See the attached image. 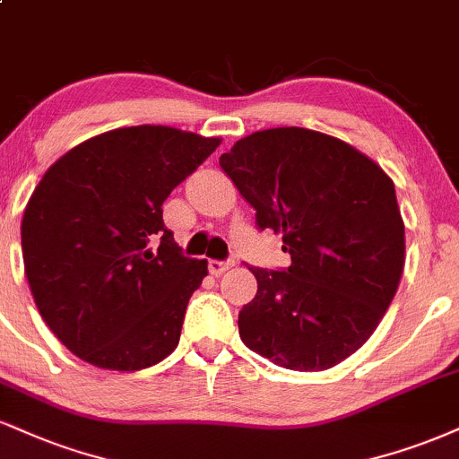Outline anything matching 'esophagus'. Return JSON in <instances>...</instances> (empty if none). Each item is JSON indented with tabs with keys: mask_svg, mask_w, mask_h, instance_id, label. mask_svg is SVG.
<instances>
[{
	"mask_svg": "<svg viewBox=\"0 0 459 459\" xmlns=\"http://www.w3.org/2000/svg\"><path fill=\"white\" fill-rule=\"evenodd\" d=\"M233 264H235V261H215V258H212V261L207 263V267L213 275H220V273H224L226 269L233 267Z\"/></svg>",
	"mask_w": 459,
	"mask_h": 459,
	"instance_id": "esophagus-1",
	"label": "esophagus"
}]
</instances>
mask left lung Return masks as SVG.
<instances>
[{
    "label": "left lung",
    "instance_id": "1",
    "mask_svg": "<svg viewBox=\"0 0 459 459\" xmlns=\"http://www.w3.org/2000/svg\"><path fill=\"white\" fill-rule=\"evenodd\" d=\"M220 167L290 254L289 267H250L258 290L239 312L244 344L299 372L344 361L378 327L404 272L394 181L355 147L306 128L254 132Z\"/></svg>",
    "mask_w": 459,
    "mask_h": 459
}]
</instances>
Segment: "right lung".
<instances>
[{
  "instance_id": "1",
  "label": "right lung",
  "mask_w": 459,
  "mask_h": 459,
  "mask_svg": "<svg viewBox=\"0 0 459 459\" xmlns=\"http://www.w3.org/2000/svg\"><path fill=\"white\" fill-rule=\"evenodd\" d=\"M220 145L167 126L104 132L44 173L21 224L25 275L65 349L134 372L177 349L207 261L184 256L162 203Z\"/></svg>"
}]
</instances>
